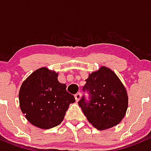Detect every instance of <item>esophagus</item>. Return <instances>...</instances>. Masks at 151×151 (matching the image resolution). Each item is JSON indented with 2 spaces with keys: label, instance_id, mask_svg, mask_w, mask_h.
<instances>
[{
  "label": "esophagus",
  "instance_id": "obj_1",
  "mask_svg": "<svg viewBox=\"0 0 151 151\" xmlns=\"http://www.w3.org/2000/svg\"><path fill=\"white\" fill-rule=\"evenodd\" d=\"M75 96V99H76V101H79V99H81V93H77V94H75V96Z\"/></svg>",
  "mask_w": 151,
  "mask_h": 151
}]
</instances>
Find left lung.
Returning a JSON list of instances; mask_svg holds the SVG:
<instances>
[{"label": "left lung", "mask_w": 151, "mask_h": 151, "mask_svg": "<svg viewBox=\"0 0 151 151\" xmlns=\"http://www.w3.org/2000/svg\"><path fill=\"white\" fill-rule=\"evenodd\" d=\"M83 91L89 93L78 102L89 122L99 130L119 124L128 109V94L117 75L106 67H101L86 80Z\"/></svg>", "instance_id": "1"}]
</instances>
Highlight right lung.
<instances>
[{
	"mask_svg": "<svg viewBox=\"0 0 151 151\" xmlns=\"http://www.w3.org/2000/svg\"><path fill=\"white\" fill-rule=\"evenodd\" d=\"M58 74L41 68L22 83L19 93V106L25 117L35 126L49 129L61 124L74 96L66 85L58 81Z\"/></svg>",
	"mask_w": 151,
	"mask_h": 151,
	"instance_id": "1",
	"label": "right lung"
}]
</instances>
